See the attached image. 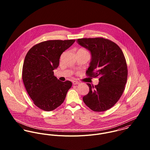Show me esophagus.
Wrapping results in <instances>:
<instances>
[{
	"label": "esophagus",
	"instance_id": "34e87169",
	"mask_svg": "<svg viewBox=\"0 0 150 150\" xmlns=\"http://www.w3.org/2000/svg\"><path fill=\"white\" fill-rule=\"evenodd\" d=\"M73 84L74 85H77V84H79V82H78V81H73Z\"/></svg>",
	"mask_w": 150,
	"mask_h": 150
}]
</instances>
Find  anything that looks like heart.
Returning <instances> with one entry per match:
<instances>
[{
    "instance_id": "1",
    "label": "heart",
    "mask_w": 150,
    "mask_h": 150,
    "mask_svg": "<svg viewBox=\"0 0 150 150\" xmlns=\"http://www.w3.org/2000/svg\"><path fill=\"white\" fill-rule=\"evenodd\" d=\"M79 50H81V51H86V50H84V49H80V50H79Z\"/></svg>"
}]
</instances>
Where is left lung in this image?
I'll return each instance as SVG.
<instances>
[{"mask_svg": "<svg viewBox=\"0 0 150 150\" xmlns=\"http://www.w3.org/2000/svg\"><path fill=\"white\" fill-rule=\"evenodd\" d=\"M77 41L91 53L87 76L99 77L97 86L87 83L89 91L83 101L94 111L107 110L118 101L127 81L128 68L124 53L117 44L103 38L78 39Z\"/></svg>", "mask_w": 150, "mask_h": 150, "instance_id": "obj_1", "label": "left lung"}]
</instances>
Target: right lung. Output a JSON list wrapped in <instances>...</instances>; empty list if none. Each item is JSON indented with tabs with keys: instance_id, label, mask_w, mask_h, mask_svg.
Listing matches in <instances>:
<instances>
[{
	"instance_id": "right-lung-1",
	"label": "right lung",
	"mask_w": 150,
	"mask_h": 150,
	"mask_svg": "<svg viewBox=\"0 0 150 150\" xmlns=\"http://www.w3.org/2000/svg\"><path fill=\"white\" fill-rule=\"evenodd\" d=\"M75 40H47L33 46L26 54L23 64L22 79L33 103L50 111L64 102L72 83L62 82L54 75L61 54Z\"/></svg>"
}]
</instances>
